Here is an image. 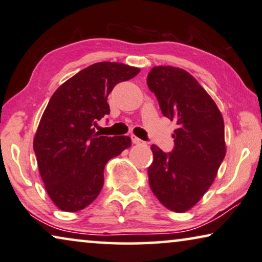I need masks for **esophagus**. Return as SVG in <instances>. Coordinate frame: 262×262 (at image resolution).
Returning <instances> with one entry per match:
<instances>
[{"instance_id": "1", "label": "esophagus", "mask_w": 262, "mask_h": 262, "mask_svg": "<svg viewBox=\"0 0 262 262\" xmlns=\"http://www.w3.org/2000/svg\"><path fill=\"white\" fill-rule=\"evenodd\" d=\"M131 139H132V143H134V144H143L144 143L142 139L136 137V136H131Z\"/></svg>"}]
</instances>
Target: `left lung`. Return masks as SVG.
Segmentation results:
<instances>
[{
  "label": "left lung",
  "instance_id": "1",
  "mask_svg": "<svg viewBox=\"0 0 262 262\" xmlns=\"http://www.w3.org/2000/svg\"><path fill=\"white\" fill-rule=\"evenodd\" d=\"M146 84L156 96L163 116L178 125L171 152L151 145L150 188L163 206L184 213L213 184L226 156L225 123L215 101L184 70L154 67Z\"/></svg>",
  "mask_w": 262,
  "mask_h": 262
}]
</instances>
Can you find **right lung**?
<instances>
[{"label": "right lung", "instance_id": "obj_1", "mask_svg": "<svg viewBox=\"0 0 262 262\" xmlns=\"http://www.w3.org/2000/svg\"><path fill=\"white\" fill-rule=\"evenodd\" d=\"M139 68L97 62L68 79L53 94L34 137L40 175L59 209L78 211L97 199L110 159L131 145L127 136L106 137L94 131L110 113L107 97Z\"/></svg>", "mask_w": 262, "mask_h": 262}]
</instances>
